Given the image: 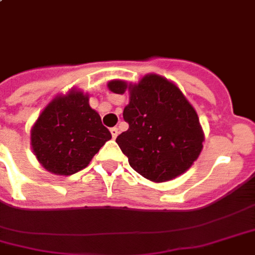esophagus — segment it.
Wrapping results in <instances>:
<instances>
[{"label": "esophagus", "mask_w": 255, "mask_h": 255, "mask_svg": "<svg viewBox=\"0 0 255 255\" xmlns=\"http://www.w3.org/2000/svg\"><path fill=\"white\" fill-rule=\"evenodd\" d=\"M111 133H112L113 139H116V137H118V135H119V129L116 127L111 128Z\"/></svg>", "instance_id": "34e87169"}]
</instances>
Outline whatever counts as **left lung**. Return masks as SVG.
<instances>
[{
  "label": "left lung",
  "mask_w": 255,
  "mask_h": 255,
  "mask_svg": "<svg viewBox=\"0 0 255 255\" xmlns=\"http://www.w3.org/2000/svg\"><path fill=\"white\" fill-rule=\"evenodd\" d=\"M108 89L129 93L123 112L129 127L116 137V143L133 170L152 182L184 174L203 150L204 132L196 109L180 88L151 73L137 84L109 81Z\"/></svg>",
  "instance_id": "8db88e82"
}]
</instances>
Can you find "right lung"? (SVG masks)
Returning a JSON list of instances; mask_svg holds the SVG:
<instances>
[{
	"instance_id": "add662e5",
	"label": "right lung",
	"mask_w": 255,
	"mask_h": 255,
	"mask_svg": "<svg viewBox=\"0 0 255 255\" xmlns=\"http://www.w3.org/2000/svg\"><path fill=\"white\" fill-rule=\"evenodd\" d=\"M111 137L89 105V94L77 88L51 100L31 128L32 151L47 171L56 175L85 169Z\"/></svg>"
}]
</instances>
